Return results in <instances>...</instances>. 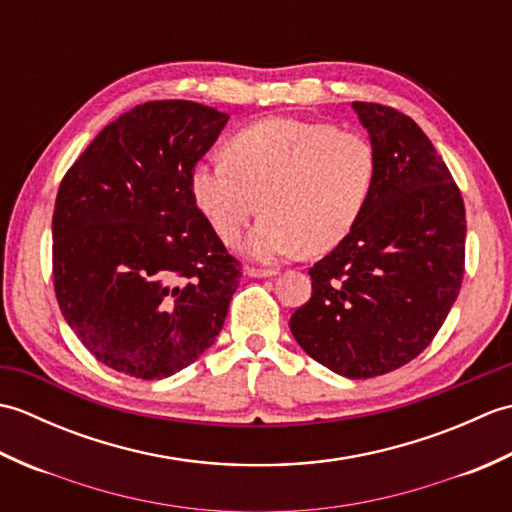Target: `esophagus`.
Listing matches in <instances>:
<instances>
[{
  "instance_id": "esophagus-1",
  "label": "esophagus",
  "mask_w": 512,
  "mask_h": 512,
  "mask_svg": "<svg viewBox=\"0 0 512 512\" xmlns=\"http://www.w3.org/2000/svg\"><path fill=\"white\" fill-rule=\"evenodd\" d=\"M246 275H248V277H257V279H262V277H273V275H277V270H275V268L248 266V268H246Z\"/></svg>"
}]
</instances>
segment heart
I'll return each mask as SVG.
<instances>
[{"label": "heart", "mask_w": 512, "mask_h": 512, "mask_svg": "<svg viewBox=\"0 0 512 512\" xmlns=\"http://www.w3.org/2000/svg\"><path fill=\"white\" fill-rule=\"evenodd\" d=\"M224 156L193 169V200L224 244H235L262 209L246 242L259 259L336 248L361 222L378 180L365 134L292 116L237 129Z\"/></svg>", "instance_id": "heart-1"}]
</instances>
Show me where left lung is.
Here are the masks:
<instances>
[{"label":"left lung","instance_id":"8db88e82","mask_svg":"<svg viewBox=\"0 0 512 512\" xmlns=\"http://www.w3.org/2000/svg\"><path fill=\"white\" fill-rule=\"evenodd\" d=\"M378 154L372 200L354 231L308 273L290 317L297 343L347 378L413 361L460 295L466 211L427 134L396 107L354 101Z\"/></svg>","mask_w":512,"mask_h":512}]
</instances>
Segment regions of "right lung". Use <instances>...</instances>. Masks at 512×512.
I'll use <instances>...</instances> for the list:
<instances>
[{"instance_id": "1", "label": "right lung", "mask_w": 512, "mask_h": 512, "mask_svg": "<svg viewBox=\"0 0 512 512\" xmlns=\"http://www.w3.org/2000/svg\"><path fill=\"white\" fill-rule=\"evenodd\" d=\"M226 121L193 101L136 105L61 180L54 295L79 341L116 372L167 378L222 330L242 264L200 213L191 176Z\"/></svg>"}]
</instances>
